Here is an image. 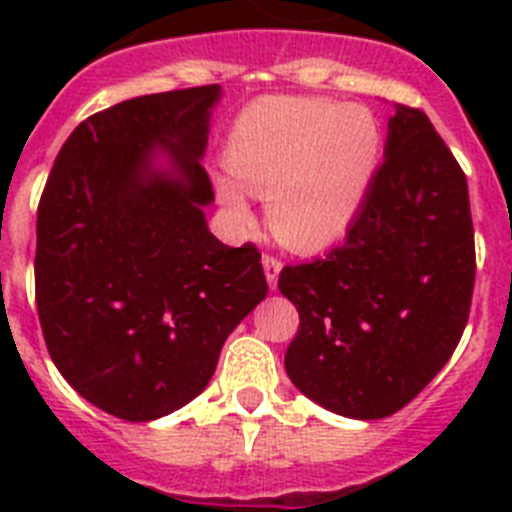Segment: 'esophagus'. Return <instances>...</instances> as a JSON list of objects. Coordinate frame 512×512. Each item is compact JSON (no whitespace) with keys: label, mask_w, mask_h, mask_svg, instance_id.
Wrapping results in <instances>:
<instances>
[{"label":"esophagus","mask_w":512,"mask_h":512,"mask_svg":"<svg viewBox=\"0 0 512 512\" xmlns=\"http://www.w3.org/2000/svg\"><path fill=\"white\" fill-rule=\"evenodd\" d=\"M264 271H266V279H269V287L271 289L277 287L279 271H282V261H279L277 256H271V253H264Z\"/></svg>","instance_id":"1"}]
</instances>
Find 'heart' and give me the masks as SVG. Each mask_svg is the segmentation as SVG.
<instances>
[{
	"instance_id": "heart-1",
	"label": "heart",
	"mask_w": 512,
	"mask_h": 512,
	"mask_svg": "<svg viewBox=\"0 0 512 512\" xmlns=\"http://www.w3.org/2000/svg\"><path fill=\"white\" fill-rule=\"evenodd\" d=\"M384 133L366 107L328 99L266 97L233 125L220 200L238 215L248 189L269 197L274 233L292 248H318L346 233L382 161Z\"/></svg>"
}]
</instances>
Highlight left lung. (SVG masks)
I'll list each match as a JSON object with an SVG mask.
<instances>
[{"instance_id": "obj_1", "label": "left lung", "mask_w": 512, "mask_h": 512, "mask_svg": "<svg viewBox=\"0 0 512 512\" xmlns=\"http://www.w3.org/2000/svg\"><path fill=\"white\" fill-rule=\"evenodd\" d=\"M474 271L467 176L428 115L397 104L346 241L279 274L300 312L284 356L292 384L346 418L402 410L459 346Z\"/></svg>"}]
</instances>
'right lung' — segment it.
<instances>
[{"mask_svg":"<svg viewBox=\"0 0 512 512\" xmlns=\"http://www.w3.org/2000/svg\"><path fill=\"white\" fill-rule=\"evenodd\" d=\"M220 87L125 99L79 122L38 205L35 302L66 382L133 423L200 395L225 338L269 292L253 243L207 230L202 166ZM164 150L174 172L152 166Z\"/></svg>","mask_w":512,"mask_h":512,"instance_id":"right-lung-1","label":"right lung"}]
</instances>
